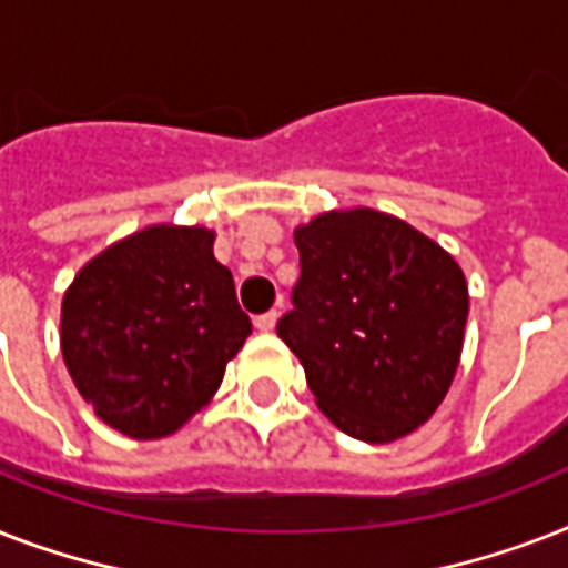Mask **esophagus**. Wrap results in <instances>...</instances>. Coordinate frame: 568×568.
Returning a JSON list of instances; mask_svg holds the SVG:
<instances>
[{"instance_id": "obj_1", "label": "esophagus", "mask_w": 568, "mask_h": 568, "mask_svg": "<svg viewBox=\"0 0 568 568\" xmlns=\"http://www.w3.org/2000/svg\"><path fill=\"white\" fill-rule=\"evenodd\" d=\"M276 321H280V312L271 310V312H265V315H258L256 327L262 329V333H271V329L276 327Z\"/></svg>"}]
</instances>
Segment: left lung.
I'll return each mask as SVG.
<instances>
[{
	"label": "left lung",
	"instance_id": "left-lung-1",
	"mask_svg": "<svg viewBox=\"0 0 568 568\" xmlns=\"http://www.w3.org/2000/svg\"><path fill=\"white\" fill-rule=\"evenodd\" d=\"M301 280L276 336L338 430L386 445L422 427L457 374L468 285L448 250L374 209L294 230Z\"/></svg>",
	"mask_w": 568,
	"mask_h": 568
}]
</instances>
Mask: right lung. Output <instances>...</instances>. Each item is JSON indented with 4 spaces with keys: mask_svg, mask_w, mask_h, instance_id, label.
Here are the masks:
<instances>
[{
    "mask_svg": "<svg viewBox=\"0 0 568 568\" xmlns=\"http://www.w3.org/2000/svg\"><path fill=\"white\" fill-rule=\"evenodd\" d=\"M205 226L155 223L75 274L61 354L79 395L132 439L171 436L214 397L250 318Z\"/></svg>",
    "mask_w": 568,
    "mask_h": 568,
    "instance_id": "add662e5",
    "label": "right lung"
}]
</instances>
